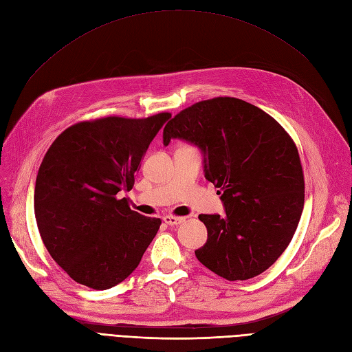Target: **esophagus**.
Returning <instances> with one entry per match:
<instances>
[{
  "mask_svg": "<svg viewBox=\"0 0 352 352\" xmlns=\"http://www.w3.org/2000/svg\"><path fill=\"white\" fill-rule=\"evenodd\" d=\"M163 220L168 226H177V225H182V223L185 221V217H177V216L168 214V216H164Z\"/></svg>",
  "mask_w": 352,
  "mask_h": 352,
  "instance_id": "1",
  "label": "esophagus"
}]
</instances>
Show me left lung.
Segmentation results:
<instances>
[{
	"label": "left lung",
	"mask_w": 352,
	"mask_h": 352,
	"mask_svg": "<svg viewBox=\"0 0 352 352\" xmlns=\"http://www.w3.org/2000/svg\"><path fill=\"white\" fill-rule=\"evenodd\" d=\"M204 153L206 179L220 188L226 216L199 214L207 228L199 263L228 280L255 278L289 245L304 208L296 145L272 116L233 97L195 102L163 132Z\"/></svg>",
	"instance_id": "1"
}]
</instances>
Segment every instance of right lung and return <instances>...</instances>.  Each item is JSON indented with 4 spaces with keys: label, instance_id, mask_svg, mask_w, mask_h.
Here are the masks:
<instances>
[{
    "label": "right lung",
    "instance_id": "add662e5",
    "mask_svg": "<svg viewBox=\"0 0 352 352\" xmlns=\"http://www.w3.org/2000/svg\"><path fill=\"white\" fill-rule=\"evenodd\" d=\"M172 117L109 116L61 132L38 170L35 217L54 261L92 289H110L140 264L162 220L131 210V190L141 160Z\"/></svg>",
    "mask_w": 352,
    "mask_h": 352
}]
</instances>
